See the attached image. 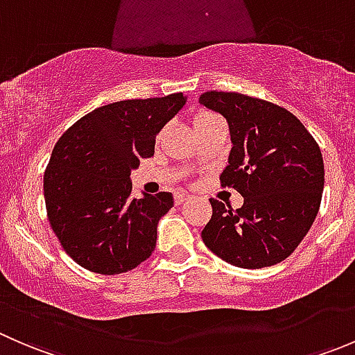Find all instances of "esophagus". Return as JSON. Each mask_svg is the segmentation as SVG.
Wrapping results in <instances>:
<instances>
[{"label":"esophagus","instance_id":"1","mask_svg":"<svg viewBox=\"0 0 355 355\" xmlns=\"http://www.w3.org/2000/svg\"><path fill=\"white\" fill-rule=\"evenodd\" d=\"M187 199H189L187 194H184V192H178V194L175 196V204H184Z\"/></svg>","mask_w":355,"mask_h":355}]
</instances>
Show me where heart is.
Masks as SVG:
<instances>
[{
	"instance_id": "1",
	"label": "heart",
	"mask_w": 355,
	"mask_h": 355,
	"mask_svg": "<svg viewBox=\"0 0 355 355\" xmlns=\"http://www.w3.org/2000/svg\"><path fill=\"white\" fill-rule=\"evenodd\" d=\"M214 120H218V116L214 113H211V111H199L194 116V128L204 127V125L211 123Z\"/></svg>"
}]
</instances>
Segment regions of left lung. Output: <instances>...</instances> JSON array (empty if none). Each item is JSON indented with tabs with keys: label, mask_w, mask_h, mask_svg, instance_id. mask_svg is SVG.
I'll return each instance as SVG.
<instances>
[{
	"label": "left lung",
	"mask_w": 355,
	"mask_h": 355,
	"mask_svg": "<svg viewBox=\"0 0 355 355\" xmlns=\"http://www.w3.org/2000/svg\"><path fill=\"white\" fill-rule=\"evenodd\" d=\"M199 101L227 118L234 148L220 182L244 198L239 209L209 199L213 214L200 234L204 244L247 270L287 259L320 211V146L295 114L264 99L209 91Z\"/></svg>",
	"instance_id": "left-lung-1"
}]
</instances>
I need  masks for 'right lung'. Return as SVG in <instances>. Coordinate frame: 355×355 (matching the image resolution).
Listing matches in <instances>:
<instances>
[{
    "mask_svg": "<svg viewBox=\"0 0 355 355\" xmlns=\"http://www.w3.org/2000/svg\"><path fill=\"white\" fill-rule=\"evenodd\" d=\"M185 105L182 92L96 108L60 137L44 171L48 220L71 259L99 275L137 268L156 247L170 192L132 198L130 171Z\"/></svg>",
    "mask_w": 355,
    "mask_h": 355,
    "instance_id": "right-lung-1",
    "label": "right lung"
}]
</instances>
